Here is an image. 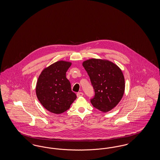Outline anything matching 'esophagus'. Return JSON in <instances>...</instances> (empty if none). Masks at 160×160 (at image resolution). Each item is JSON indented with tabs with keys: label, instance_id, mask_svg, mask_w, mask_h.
Segmentation results:
<instances>
[{
	"label": "esophagus",
	"instance_id": "esophagus-1",
	"mask_svg": "<svg viewBox=\"0 0 160 160\" xmlns=\"http://www.w3.org/2000/svg\"><path fill=\"white\" fill-rule=\"evenodd\" d=\"M83 95V92H78L77 93V97H82Z\"/></svg>",
	"mask_w": 160,
	"mask_h": 160
}]
</instances>
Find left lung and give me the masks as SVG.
Returning a JSON list of instances; mask_svg holds the SVG:
<instances>
[{"label":"left lung","mask_w":160,"mask_h":160,"mask_svg":"<svg viewBox=\"0 0 160 160\" xmlns=\"http://www.w3.org/2000/svg\"><path fill=\"white\" fill-rule=\"evenodd\" d=\"M83 66L95 91L92 104L102 112L110 111L120 102L125 91L122 70L111 61L94 58L84 61Z\"/></svg>","instance_id":"8db88e82"}]
</instances>
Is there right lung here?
<instances>
[{
	"instance_id": "1",
	"label": "right lung",
	"mask_w": 160,
	"mask_h": 160,
	"mask_svg": "<svg viewBox=\"0 0 160 160\" xmlns=\"http://www.w3.org/2000/svg\"><path fill=\"white\" fill-rule=\"evenodd\" d=\"M71 62L59 61L44 69L38 77L36 94L40 103L51 113L61 114L76 99L66 72Z\"/></svg>"
}]
</instances>
